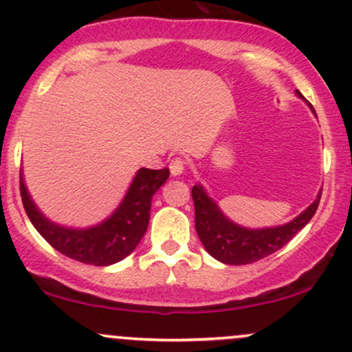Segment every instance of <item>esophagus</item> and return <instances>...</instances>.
<instances>
[{
  "mask_svg": "<svg viewBox=\"0 0 352 352\" xmlns=\"http://www.w3.org/2000/svg\"><path fill=\"white\" fill-rule=\"evenodd\" d=\"M168 168H170V173L173 177L177 175H182L185 170V160L182 159V157H175V159L170 160V165H168Z\"/></svg>",
  "mask_w": 352,
  "mask_h": 352,
  "instance_id": "34e87169",
  "label": "esophagus"
}]
</instances>
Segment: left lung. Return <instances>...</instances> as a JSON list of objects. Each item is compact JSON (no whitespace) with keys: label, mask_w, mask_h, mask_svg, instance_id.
Returning <instances> with one entry per match:
<instances>
[{"label":"left lung","mask_w":352,"mask_h":352,"mask_svg":"<svg viewBox=\"0 0 352 352\" xmlns=\"http://www.w3.org/2000/svg\"><path fill=\"white\" fill-rule=\"evenodd\" d=\"M296 96L302 99L300 91H296ZM192 197L195 205V228L205 250L225 265H250L278 252L306 227L316 213L321 192L318 193L316 200L293 221L281 227L260 230L240 227L228 220L201 185H193Z\"/></svg>","instance_id":"obj_1"}]
</instances>
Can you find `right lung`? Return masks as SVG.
Instances as JSON below:
<instances>
[{
    "mask_svg": "<svg viewBox=\"0 0 352 352\" xmlns=\"http://www.w3.org/2000/svg\"><path fill=\"white\" fill-rule=\"evenodd\" d=\"M168 175L167 167L162 170L140 168L116 212L100 225L82 230L60 227L47 220L31 200L23 173H19V190L31 223L52 248L80 263L107 266L129 256L142 240L151 220L153 193L162 187Z\"/></svg>",
    "mask_w": 352,
    "mask_h": 352,
    "instance_id": "1",
    "label": "right lung"
}]
</instances>
